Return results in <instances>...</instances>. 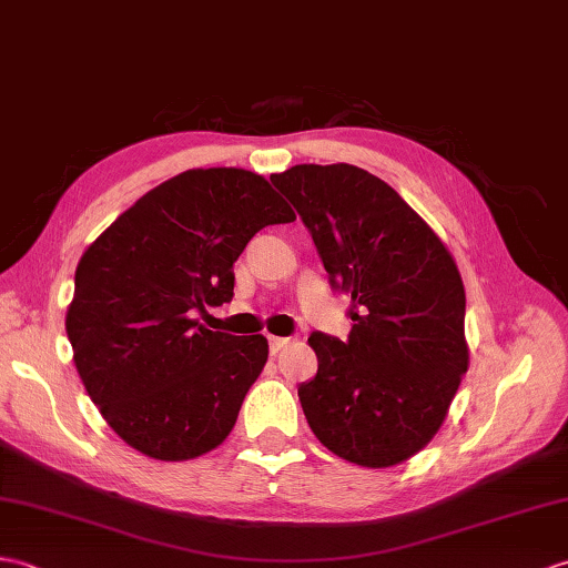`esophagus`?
<instances>
[{
  "label": "esophagus",
  "instance_id": "34e87169",
  "mask_svg": "<svg viewBox=\"0 0 568 568\" xmlns=\"http://www.w3.org/2000/svg\"><path fill=\"white\" fill-rule=\"evenodd\" d=\"M287 344H290V338H281V336H268V348H271V353H273V355L278 353V351H283Z\"/></svg>",
  "mask_w": 568,
  "mask_h": 568
}]
</instances>
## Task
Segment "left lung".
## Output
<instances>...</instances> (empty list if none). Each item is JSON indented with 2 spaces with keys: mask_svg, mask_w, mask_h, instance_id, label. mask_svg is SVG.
Listing matches in <instances>:
<instances>
[{
  "mask_svg": "<svg viewBox=\"0 0 568 568\" xmlns=\"http://www.w3.org/2000/svg\"><path fill=\"white\" fill-rule=\"evenodd\" d=\"M310 230L332 283L351 295L348 341L314 332L320 371L297 394L312 433L353 465L414 457L447 416L469 365L465 285L428 224L353 164L271 176Z\"/></svg>",
  "mask_w": 568,
  "mask_h": 568,
  "instance_id": "obj_1",
  "label": "left lung"
}]
</instances>
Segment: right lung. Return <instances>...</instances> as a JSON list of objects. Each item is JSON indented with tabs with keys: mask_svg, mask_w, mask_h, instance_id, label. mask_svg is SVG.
Returning a JSON list of instances; mask_svg holds the SVG:
<instances>
[{
	"mask_svg": "<svg viewBox=\"0 0 568 568\" xmlns=\"http://www.w3.org/2000/svg\"><path fill=\"white\" fill-rule=\"evenodd\" d=\"M293 220L254 171L189 169L87 246L64 328L91 402L138 453L183 463L230 435L268 341L193 314L232 300V266L258 230Z\"/></svg>",
	"mask_w": 568,
	"mask_h": 568,
	"instance_id": "add662e5",
	"label": "right lung"
}]
</instances>
